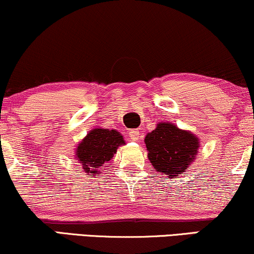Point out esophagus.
Listing matches in <instances>:
<instances>
[{"instance_id": "esophagus-1", "label": "esophagus", "mask_w": 254, "mask_h": 254, "mask_svg": "<svg viewBox=\"0 0 254 254\" xmlns=\"http://www.w3.org/2000/svg\"><path fill=\"white\" fill-rule=\"evenodd\" d=\"M129 137H130V139L131 140H138L139 139V137H140V133H139V131L138 130H131L130 132H129Z\"/></svg>"}]
</instances>
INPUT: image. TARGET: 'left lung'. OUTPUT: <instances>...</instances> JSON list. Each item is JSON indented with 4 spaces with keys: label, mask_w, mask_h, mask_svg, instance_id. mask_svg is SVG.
Segmentation results:
<instances>
[{
    "label": "left lung",
    "mask_w": 254,
    "mask_h": 254,
    "mask_svg": "<svg viewBox=\"0 0 254 254\" xmlns=\"http://www.w3.org/2000/svg\"><path fill=\"white\" fill-rule=\"evenodd\" d=\"M144 142L151 164L156 171L168 175L169 178L178 177L197 158L198 137L168 122L157 124Z\"/></svg>",
    "instance_id": "8db88e82"
}]
</instances>
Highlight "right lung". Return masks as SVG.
<instances>
[{
    "instance_id": "right-lung-1",
    "label": "right lung",
    "mask_w": 254,
    "mask_h": 254,
    "mask_svg": "<svg viewBox=\"0 0 254 254\" xmlns=\"http://www.w3.org/2000/svg\"><path fill=\"white\" fill-rule=\"evenodd\" d=\"M121 132L109 129H94L81 140L76 149V158L88 176H97L105 163L112 159L118 146L124 145Z\"/></svg>"
}]
</instances>
